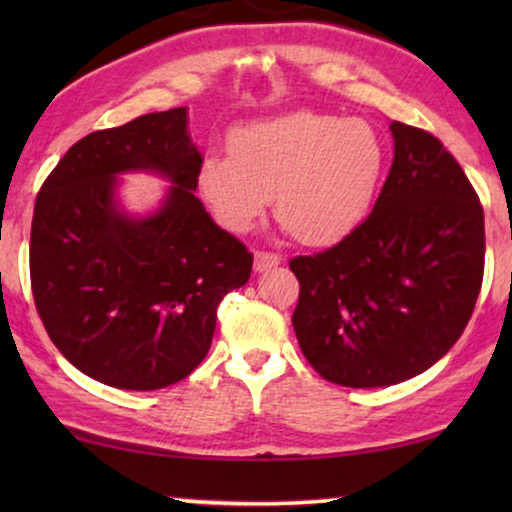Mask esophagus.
Wrapping results in <instances>:
<instances>
[{"label":"esophagus","mask_w":512,"mask_h":512,"mask_svg":"<svg viewBox=\"0 0 512 512\" xmlns=\"http://www.w3.org/2000/svg\"><path fill=\"white\" fill-rule=\"evenodd\" d=\"M282 263V258L277 254H268V251H256L254 254V270L256 272H265L270 268H277V265Z\"/></svg>","instance_id":"esophagus-1"}]
</instances>
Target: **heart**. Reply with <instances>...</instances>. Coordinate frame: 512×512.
<instances>
[{
	"instance_id": "1",
	"label": "heart",
	"mask_w": 512,
	"mask_h": 512,
	"mask_svg": "<svg viewBox=\"0 0 512 512\" xmlns=\"http://www.w3.org/2000/svg\"><path fill=\"white\" fill-rule=\"evenodd\" d=\"M387 172V146L361 118L291 111L240 125L230 151L200 160L198 188L214 219L247 233L270 207L300 242L338 244L373 209Z\"/></svg>"
}]
</instances>
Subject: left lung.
I'll list each match as a JSON object with an SVG mask.
<instances>
[{
  "label": "left lung",
  "instance_id": "1",
  "mask_svg": "<svg viewBox=\"0 0 512 512\" xmlns=\"http://www.w3.org/2000/svg\"><path fill=\"white\" fill-rule=\"evenodd\" d=\"M394 163L352 235L289 263L293 331L310 366L354 389L405 382L450 352L485 272V214L452 153L394 121Z\"/></svg>",
  "mask_w": 512,
  "mask_h": 512
}]
</instances>
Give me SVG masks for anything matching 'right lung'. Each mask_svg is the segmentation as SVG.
Wrapping results in <instances>:
<instances>
[{"instance_id": "add662e5", "label": "right lung", "mask_w": 512, "mask_h": 512, "mask_svg": "<svg viewBox=\"0 0 512 512\" xmlns=\"http://www.w3.org/2000/svg\"><path fill=\"white\" fill-rule=\"evenodd\" d=\"M200 160L179 107L90 132L41 186L34 305L83 375L132 391L184 380L209 352L223 296L249 282L254 256L195 198ZM130 171L173 184L149 215L125 213L117 200V177Z\"/></svg>"}]
</instances>
